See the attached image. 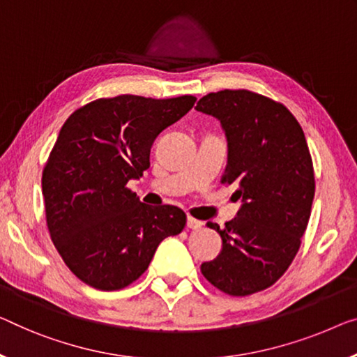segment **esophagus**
Wrapping results in <instances>:
<instances>
[{"instance_id":"34e87169","label":"esophagus","mask_w":357,"mask_h":357,"mask_svg":"<svg viewBox=\"0 0 357 357\" xmlns=\"http://www.w3.org/2000/svg\"><path fill=\"white\" fill-rule=\"evenodd\" d=\"M202 226H204V222L195 220V218H192V216H188V227H189V229H200Z\"/></svg>"}]
</instances>
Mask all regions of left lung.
<instances>
[{"label":"left lung","mask_w":357,"mask_h":357,"mask_svg":"<svg viewBox=\"0 0 357 357\" xmlns=\"http://www.w3.org/2000/svg\"><path fill=\"white\" fill-rule=\"evenodd\" d=\"M195 110L221 121L227 165L221 183L242 200L220 229L222 248L200 266L205 279L232 296L261 291L282 278L300 248L314 199V169L305 132L284 104L247 89L210 93Z\"/></svg>","instance_id":"1"}]
</instances>
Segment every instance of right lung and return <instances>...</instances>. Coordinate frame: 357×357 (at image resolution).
Returning <instances> with one entry per match:
<instances>
[{
	"label": "right lung",
	"instance_id": "obj_1",
	"mask_svg": "<svg viewBox=\"0 0 357 357\" xmlns=\"http://www.w3.org/2000/svg\"><path fill=\"white\" fill-rule=\"evenodd\" d=\"M194 96L96 99L68 116L43 169L46 222L68 269L98 290L125 289L149 268L185 213L146 205L126 188L151 167L155 137L194 107Z\"/></svg>",
	"mask_w": 357,
	"mask_h": 357
}]
</instances>
